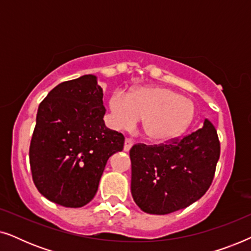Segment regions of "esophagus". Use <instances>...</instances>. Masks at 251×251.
Listing matches in <instances>:
<instances>
[{
  "label": "esophagus",
  "mask_w": 251,
  "mask_h": 251,
  "mask_svg": "<svg viewBox=\"0 0 251 251\" xmlns=\"http://www.w3.org/2000/svg\"><path fill=\"white\" fill-rule=\"evenodd\" d=\"M133 145V142L131 139H128L126 138V140H125V147H123V150L126 151V152H129L130 151V149H131V146Z\"/></svg>",
  "instance_id": "1"
}]
</instances>
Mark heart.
Masks as SVG:
<instances>
[{"label": "heart", "instance_id": "b5f03b06", "mask_svg": "<svg viewBox=\"0 0 251 251\" xmlns=\"http://www.w3.org/2000/svg\"><path fill=\"white\" fill-rule=\"evenodd\" d=\"M108 108L113 128L130 130L142 120L145 138L157 144L177 138L194 118L193 101L163 87H143L129 95L116 90Z\"/></svg>", "mask_w": 251, "mask_h": 251}]
</instances>
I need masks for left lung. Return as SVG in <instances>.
<instances>
[{
  "label": "left lung",
  "instance_id": "8db88e82",
  "mask_svg": "<svg viewBox=\"0 0 251 251\" xmlns=\"http://www.w3.org/2000/svg\"><path fill=\"white\" fill-rule=\"evenodd\" d=\"M221 145L208 119L198 131L169 144L130 150L131 194L147 214L167 215L198 201L210 187Z\"/></svg>",
  "mask_w": 251,
  "mask_h": 251
}]
</instances>
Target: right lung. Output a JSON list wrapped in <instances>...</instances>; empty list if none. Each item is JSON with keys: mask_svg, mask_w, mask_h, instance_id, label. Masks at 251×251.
<instances>
[{"mask_svg": "<svg viewBox=\"0 0 251 251\" xmlns=\"http://www.w3.org/2000/svg\"><path fill=\"white\" fill-rule=\"evenodd\" d=\"M105 112L92 74L58 84L40 104L29 163L34 184L49 201L80 208L97 193L107 160L125 145L122 133L106 128Z\"/></svg>", "mask_w": 251, "mask_h": 251, "instance_id": "1", "label": "right lung"}]
</instances>
